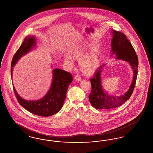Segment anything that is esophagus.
<instances>
[{
	"label": "esophagus",
	"instance_id": "esophagus-1",
	"mask_svg": "<svg viewBox=\"0 0 153 153\" xmlns=\"http://www.w3.org/2000/svg\"><path fill=\"white\" fill-rule=\"evenodd\" d=\"M74 79L76 80V81H80L81 80V77H80L79 76H78V75L74 77Z\"/></svg>",
	"mask_w": 153,
	"mask_h": 153
}]
</instances>
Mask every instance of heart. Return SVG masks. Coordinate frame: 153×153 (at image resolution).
Segmentation results:
<instances>
[{
  "label": "heart",
  "instance_id": "heart-1",
  "mask_svg": "<svg viewBox=\"0 0 153 153\" xmlns=\"http://www.w3.org/2000/svg\"><path fill=\"white\" fill-rule=\"evenodd\" d=\"M90 47L89 44H82L74 48L71 53V57L74 61H79L81 72L86 76L94 74L100 65L97 49L95 48L88 52ZM64 61L69 67L72 68L74 67L73 60L69 57H66Z\"/></svg>",
  "mask_w": 153,
  "mask_h": 153
}]
</instances>
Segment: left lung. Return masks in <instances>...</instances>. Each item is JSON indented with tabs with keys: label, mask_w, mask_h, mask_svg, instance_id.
<instances>
[{
	"label": "left lung",
	"mask_w": 153,
	"mask_h": 153,
	"mask_svg": "<svg viewBox=\"0 0 153 153\" xmlns=\"http://www.w3.org/2000/svg\"><path fill=\"white\" fill-rule=\"evenodd\" d=\"M111 56L115 55L117 56L115 60H122L129 64L132 70V80L128 89L123 94L119 96L108 94L102 87V70L107 64L100 66L94 77L90 79L92 91L89 95V100L96 109H113L122 105L130 99L137 78L138 59L132 45L123 33L111 30Z\"/></svg>",
	"instance_id": "1"
}]
</instances>
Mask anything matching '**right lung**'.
Returning <instances> with one entry per match:
<instances>
[{
	"label": "right lung",
	"mask_w": 153,
	"mask_h": 153,
	"mask_svg": "<svg viewBox=\"0 0 153 153\" xmlns=\"http://www.w3.org/2000/svg\"><path fill=\"white\" fill-rule=\"evenodd\" d=\"M36 46L35 36H29L25 38L21 46L15 54L12 61L11 67V78L14 66L19 59L34 49ZM52 74L53 77L51 87L46 95L38 100H29L23 99L18 94L13 85L16 99L24 108L40 117H50L57 114L61 110L65 99L68 88L72 82L73 77L71 73L58 68L53 69Z\"/></svg>",
	"instance_id": "obj_1"
}]
</instances>
